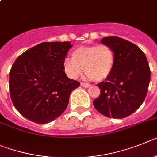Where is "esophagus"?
<instances>
[{"mask_svg":"<svg viewBox=\"0 0 157 157\" xmlns=\"http://www.w3.org/2000/svg\"><path fill=\"white\" fill-rule=\"evenodd\" d=\"M81 86H83V87H91V84H87V83H84V82H82L81 84Z\"/></svg>","mask_w":157,"mask_h":157,"instance_id":"esophagus-1","label":"esophagus"}]
</instances>
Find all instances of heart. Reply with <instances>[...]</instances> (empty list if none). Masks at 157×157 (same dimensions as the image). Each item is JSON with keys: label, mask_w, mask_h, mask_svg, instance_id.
Here are the masks:
<instances>
[{"label": "heart", "mask_w": 157, "mask_h": 157, "mask_svg": "<svg viewBox=\"0 0 157 157\" xmlns=\"http://www.w3.org/2000/svg\"><path fill=\"white\" fill-rule=\"evenodd\" d=\"M115 66V54L107 44L81 46L72 52V59L66 58L63 63L65 73L76 80L83 73L89 80L101 82L108 78Z\"/></svg>", "instance_id": "obj_1"}]
</instances>
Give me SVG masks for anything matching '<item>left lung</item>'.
I'll use <instances>...</instances> for the list:
<instances>
[{"label":"left lung","instance_id":"1","mask_svg":"<svg viewBox=\"0 0 157 157\" xmlns=\"http://www.w3.org/2000/svg\"><path fill=\"white\" fill-rule=\"evenodd\" d=\"M112 48L115 66L109 77L97 84L100 95L93 101L100 113L114 119L128 117L145 100L150 81V69L144 52L137 45L118 36L102 38Z\"/></svg>","mask_w":157,"mask_h":157}]
</instances>
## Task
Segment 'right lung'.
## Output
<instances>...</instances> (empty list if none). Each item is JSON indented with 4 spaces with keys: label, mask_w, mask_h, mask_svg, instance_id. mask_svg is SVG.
I'll use <instances>...</instances> for the list:
<instances>
[{
    "label": "right lung",
    "mask_w": 157,
    "mask_h": 157,
    "mask_svg": "<svg viewBox=\"0 0 157 157\" xmlns=\"http://www.w3.org/2000/svg\"><path fill=\"white\" fill-rule=\"evenodd\" d=\"M70 42H43L17 58L9 73L14 106L29 121L47 124L62 115L80 82L68 78L63 63Z\"/></svg>",
    "instance_id": "right-lung-1"
}]
</instances>
